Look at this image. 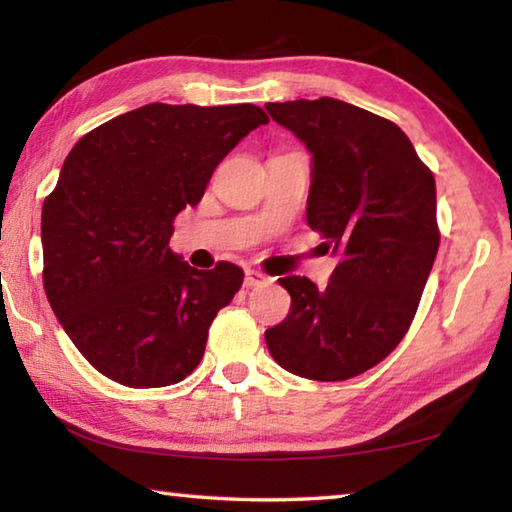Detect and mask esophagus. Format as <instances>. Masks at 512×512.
I'll return each mask as SVG.
<instances>
[{
    "label": "esophagus",
    "mask_w": 512,
    "mask_h": 512,
    "mask_svg": "<svg viewBox=\"0 0 512 512\" xmlns=\"http://www.w3.org/2000/svg\"><path fill=\"white\" fill-rule=\"evenodd\" d=\"M271 280L264 273L259 271H246V280H244V287L246 289H253V287H262V284H268Z\"/></svg>",
    "instance_id": "1"
}]
</instances>
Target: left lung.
Instances as JSON below:
<instances>
[{"label":"left lung","mask_w":512,"mask_h":512,"mask_svg":"<svg viewBox=\"0 0 512 512\" xmlns=\"http://www.w3.org/2000/svg\"><path fill=\"white\" fill-rule=\"evenodd\" d=\"M311 153L309 228L339 257L329 284L280 277L291 309L266 329L271 357L293 375L343 381L404 339L438 253L436 180L393 121L339 99L268 103Z\"/></svg>","instance_id":"8db88e82"}]
</instances>
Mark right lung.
I'll return each mask as SVG.
<instances>
[{"instance_id": "obj_1", "label": "right lung", "mask_w": 512, "mask_h": 512, "mask_svg": "<svg viewBox=\"0 0 512 512\" xmlns=\"http://www.w3.org/2000/svg\"><path fill=\"white\" fill-rule=\"evenodd\" d=\"M266 112L253 103H149L83 135L42 205L49 305L101 375L131 388L178 384L244 271H198L171 253L173 219L198 205L219 162Z\"/></svg>"}]
</instances>
